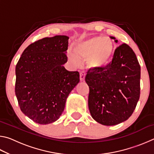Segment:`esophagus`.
I'll return each mask as SVG.
<instances>
[{"instance_id": "obj_1", "label": "esophagus", "mask_w": 154, "mask_h": 154, "mask_svg": "<svg viewBox=\"0 0 154 154\" xmlns=\"http://www.w3.org/2000/svg\"><path fill=\"white\" fill-rule=\"evenodd\" d=\"M85 71H81L79 72V79L81 81H83L85 79Z\"/></svg>"}]
</instances>
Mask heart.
Here are the masks:
<instances>
[{
	"label": "heart",
	"mask_w": 154,
	"mask_h": 154,
	"mask_svg": "<svg viewBox=\"0 0 154 154\" xmlns=\"http://www.w3.org/2000/svg\"><path fill=\"white\" fill-rule=\"evenodd\" d=\"M111 40L103 36H93L77 41L75 51L69 49L68 56L74 64H79L80 58L87 59L90 67H100L108 63L113 53Z\"/></svg>",
	"instance_id": "obj_1"
}]
</instances>
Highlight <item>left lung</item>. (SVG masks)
I'll return each mask as SVG.
<instances>
[{
    "instance_id": "obj_1",
    "label": "left lung",
    "mask_w": 154,
    "mask_h": 154,
    "mask_svg": "<svg viewBox=\"0 0 154 154\" xmlns=\"http://www.w3.org/2000/svg\"><path fill=\"white\" fill-rule=\"evenodd\" d=\"M140 78L137 56L126 43L116 49L110 63L89 70L85 80L90 88L88 106L93 119L105 126L127 120L140 97Z\"/></svg>"
}]
</instances>
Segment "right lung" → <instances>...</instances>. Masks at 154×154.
Listing matches in <instances>:
<instances>
[{
	"label": "right lung",
	"mask_w": 154,
	"mask_h": 154,
	"mask_svg": "<svg viewBox=\"0 0 154 154\" xmlns=\"http://www.w3.org/2000/svg\"><path fill=\"white\" fill-rule=\"evenodd\" d=\"M69 38L58 35L31 43L15 66V92L20 108L36 123L56 121L68 96L79 82V72L63 66L68 60Z\"/></svg>",
	"instance_id": "right-lung-1"
}]
</instances>
